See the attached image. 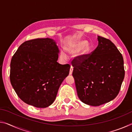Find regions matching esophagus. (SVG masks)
Instances as JSON below:
<instances>
[{
	"label": "esophagus",
	"instance_id": "obj_1",
	"mask_svg": "<svg viewBox=\"0 0 132 132\" xmlns=\"http://www.w3.org/2000/svg\"><path fill=\"white\" fill-rule=\"evenodd\" d=\"M73 67L72 66H71L70 67V71H69V75H71L73 73Z\"/></svg>",
	"mask_w": 132,
	"mask_h": 132
}]
</instances>
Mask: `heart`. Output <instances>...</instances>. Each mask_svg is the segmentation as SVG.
<instances>
[{"mask_svg":"<svg viewBox=\"0 0 132 132\" xmlns=\"http://www.w3.org/2000/svg\"><path fill=\"white\" fill-rule=\"evenodd\" d=\"M66 50L70 53H74L80 50L79 59H82L89 54L91 50V45L84 39H79L73 42L66 46ZM61 57L63 59H66V55L64 51L61 53Z\"/></svg>","mask_w":132,"mask_h":132,"instance_id":"obj_1","label":"heart"}]
</instances>
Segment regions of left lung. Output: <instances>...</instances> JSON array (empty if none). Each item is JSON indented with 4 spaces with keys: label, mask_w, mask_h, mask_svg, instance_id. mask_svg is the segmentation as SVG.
<instances>
[{
    "label": "left lung",
    "mask_w": 132,
    "mask_h": 132,
    "mask_svg": "<svg viewBox=\"0 0 132 132\" xmlns=\"http://www.w3.org/2000/svg\"><path fill=\"white\" fill-rule=\"evenodd\" d=\"M92 54L72 61L77 95L83 103L100 106L118 95L124 79L123 59L114 44L98 36Z\"/></svg>",
    "instance_id": "left-lung-1"
}]
</instances>
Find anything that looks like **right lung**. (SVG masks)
Masks as SVG:
<instances>
[{
  "instance_id": "obj_1",
  "label": "right lung",
  "mask_w": 132,
  "mask_h": 132,
  "mask_svg": "<svg viewBox=\"0 0 132 132\" xmlns=\"http://www.w3.org/2000/svg\"><path fill=\"white\" fill-rule=\"evenodd\" d=\"M59 53L56 42L49 38L27 41L18 48L11 61L10 79L25 103L43 108L54 102L70 68L57 62Z\"/></svg>"
}]
</instances>
